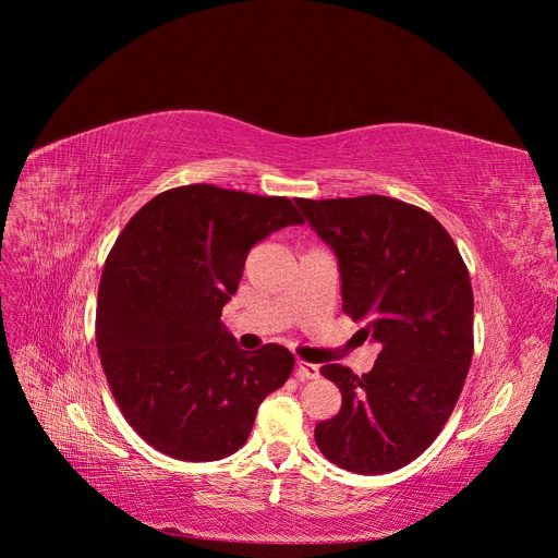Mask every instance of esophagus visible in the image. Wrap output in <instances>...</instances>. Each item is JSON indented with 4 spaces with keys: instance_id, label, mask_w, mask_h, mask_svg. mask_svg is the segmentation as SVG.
Listing matches in <instances>:
<instances>
[{
    "instance_id": "obj_1",
    "label": "esophagus",
    "mask_w": 558,
    "mask_h": 558,
    "mask_svg": "<svg viewBox=\"0 0 558 558\" xmlns=\"http://www.w3.org/2000/svg\"><path fill=\"white\" fill-rule=\"evenodd\" d=\"M296 375L301 377V379H316L318 375H320V368H318V364H310V362H296Z\"/></svg>"
}]
</instances>
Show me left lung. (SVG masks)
Returning a JSON list of instances; mask_svg holds the SVG:
<instances>
[{"label": "left lung", "mask_w": 558, "mask_h": 558, "mask_svg": "<svg viewBox=\"0 0 558 558\" xmlns=\"http://www.w3.org/2000/svg\"><path fill=\"white\" fill-rule=\"evenodd\" d=\"M337 255L343 312L379 355L362 377L320 368L341 409L314 427L318 450L343 471L393 473L423 454L461 396L473 360V287L448 230L389 196L296 198Z\"/></svg>", "instance_id": "1"}]
</instances>
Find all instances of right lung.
Instances as JSON below:
<instances>
[{
  "label": "right lung",
  "mask_w": 558,
  "mask_h": 558,
  "mask_svg": "<svg viewBox=\"0 0 558 558\" xmlns=\"http://www.w3.org/2000/svg\"><path fill=\"white\" fill-rule=\"evenodd\" d=\"M284 196L215 185L173 187L126 223L99 284L97 348L131 427L181 461L238 452L259 402L294 355L278 343L242 350L221 324L253 244L301 226Z\"/></svg>",
  "instance_id": "add662e5"
}]
</instances>
